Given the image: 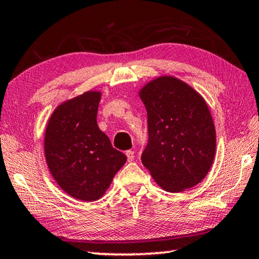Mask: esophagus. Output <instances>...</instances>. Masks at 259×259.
<instances>
[{
	"label": "esophagus",
	"mask_w": 259,
	"mask_h": 259,
	"mask_svg": "<svg viewBox=\"0 0 259 259\" xmlns=\"http://www.w3.org/2000/svg\"><path fill=\"white\" fill-rule=\"evenodd\" d=\"M125 155L126 157H128V161L131 162L134 159H135V153L133 151H126L125 152Z\"/></svg>",
	"instance_id": "obj_1"
}]
</instances>
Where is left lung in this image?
<instances>
[{
	"instance_id": "left-lung-1",
	"label": "left lung",
	"mask_w": 259,
	"mask_h": 259,
	"mask_svg": "<svg viewBox=\"0 0 259 259\" xmlns=\"http://www.w3.org/2000/svg\"><path fill=\"white\" fill-rule=\"evenodd\" d=\"M147 111L148 143L142 162L163 190L179 193L211 168L216 130L202 96L177 77L160 76L139 91Z\"/></svg>"
}]
</instances>
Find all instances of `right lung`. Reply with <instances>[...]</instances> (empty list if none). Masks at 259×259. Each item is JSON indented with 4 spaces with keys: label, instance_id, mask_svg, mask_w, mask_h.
I'll use <instances>...</instances> for the list:
<instances>
[{
    "label": "right lung",
    "instance_id": "add662e5",
    "mask_svg": "<svg viewBox=\"0 0 259 259\" xmlns=\"http://www.w3.org/2000/svg\"><path fill=\"white\" fill-rule=\"evenodd\" d=\"M99 91H87L57 107L45 136L47 164L68 195L96 201L105 194L126 156L97 124Z\"/></svg>",
    "mask_w": 259,
    "mask_h": 259
}]
</instances>
